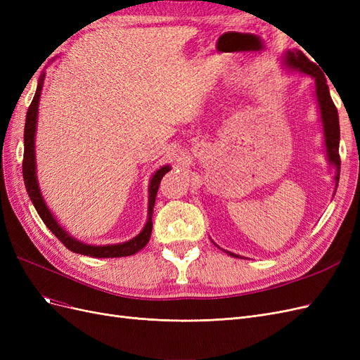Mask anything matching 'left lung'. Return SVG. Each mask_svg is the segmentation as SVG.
Instances as JSON below:
<instances>
[{
	"label": "left lung",
	"instance_id": "1",
	"mask_svg": "<svg viewBox=\"0 0 360 360\" xmlns=\"http://www.w3.org/2000/svg\"><path fill=\"white\" fill-rule=\"evenodd\" d=\"M282 66L288 72H300L315 81V97H317V106L320 111V120L323 126V136H324V147H326V158H328L329 165L335 168V191L340 181V171H341V159H340V118H338L336 106L332 101L328 81L323 70L314 64L304 53L299 49L287 51L281 58ZM214 243V242H213ZM216 245V243H214ZM217 246V245H216ZM219 248V246H217ZM230 257L243 258L237 254L230 252V250L222 249Z\"/></svg>",
	"mask_w": 360,
	"mask_h": 360
}]
</instances>
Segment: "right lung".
<instances>
[{
    "instance_id": "right-lung-1",
    "label": "right lung",
    "mask_w": 360,
    "mask_h": 360,
    "mask_svg": "<svg viewBox=\"0 0 360 360\" xmlns=\"http://www.w3.org/2000/svg\"><path fill=\"white\" fill-rule=\"evenodd\" d=\"M43 81H45V73L40 76L37 90L34 97H32V102L28 108L27 118H25V130H24V163H22V172H24V181L25 188L28 192V197L31 202L34 204L39 216L45 225L52 231L58 240L66 246L72 252L93 257V258H118V257H129L136 254L138 250L143 249L151 236V230H153V207L156 201V195L162 177L171 169L169 165L160 167L153 176L150 179L148 183V213H147V222L143 230L139 231L138 236L130 238L127 242L123 243H115V245H89L84 243L78 238L70 236L64 228L58 224L57 217L52 214L51 209L48 207L45 198H43L41 191L39 188V180H37V165H36V130H37V117H39V102L41 96L43 89Z\"/></svg>"
}]
</instances>
